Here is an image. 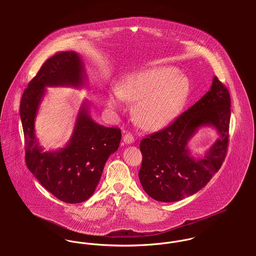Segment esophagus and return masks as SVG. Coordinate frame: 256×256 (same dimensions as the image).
Wrapping results in <instances>:
<instances>
[{
  "label": "esophagus",
  "instance_id": "obj_1",
  "mask_svg": "<svg viewBox=\"0 0 256 256\" xmlns=\"http://www.w3.org/2000/svg\"><path fill=\"white\" fill-rule=\"evenodd\" d=\"M123 141L125 144L127 145H130V144H133L134 143V137L131 135V134H126L123 136Z\"/></svg>",
  "mask_w": 256,
  "mask_h": 256
}]
</instances>
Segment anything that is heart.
<instances>
[{"label": "heart", "instance_id": "1", "mask_svg": "<svg viewBox=\"0 0 256 256\" xmlns=\"http://www.w3.org/2000/svg\"><path fill=\"white\" fill-rule=\"evenodd\" d=\"M174 67L160 66L124 78L108 94V106L121 110L123 100L137 102L133 113L142 128L156 131L168 125L182 110L189 84Z\"/></svg>", "mask_w": 256, "mask_h": 256}]
</instances>
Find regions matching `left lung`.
Masks as SVG:
<instances>
[{"label":"left lung","instance_id":"8db88e82","mask_svg":"<svg viewBox=\"0 0 256 256\" xmlns=\"http://www.w3.org/2000/svg\"><path fill=\"white\" fill-rule=\"evenodd\" d=\"M230 118V94L214 76L209 92L194 106L172 125L141 141L139 178L146 194L156 201L176 202L206 186L224 160ZM204 126H213L218 138L204 156L194 157L188 143Z\"/></svg>","mask_w":256,"mask_h":256}]
</instances>
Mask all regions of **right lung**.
I'll use <instances>...</instances> for the list:
<instances>
[{
	"mask_svg": "<svg viewBox=\"0 0 256 256\" xmlns=\"http://www.w3.org/2000/svg\"><path fill=\"white\" fill-rule=\"evenodd\" d=\"M88 86L82 57L74 51L49 58L24 92L20 120L26 140V162L39 183L59 200L80 203L88 200L100 180L110 154L118 150L121 131L96 123L84 100L76 117L73 133L63 148L44 152L36 134V119L46 88Z\"/></svg>",
	"mask_w": 256,
	"mask_h": 256,
	"instance_id": "add662e5",
	"label": "right lung"
}]
</instances>
